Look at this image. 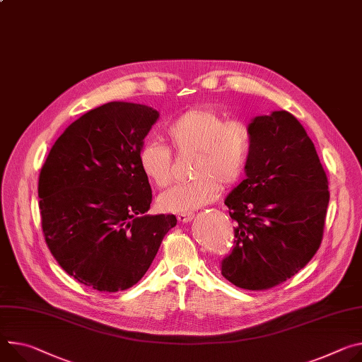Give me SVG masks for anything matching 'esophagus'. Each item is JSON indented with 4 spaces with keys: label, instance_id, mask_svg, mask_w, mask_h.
I'll return each instance as SVG.
<instances>
[{
    "label": "esophagus",
    "instance_id": "obj_1",
    "mask_svg": "<svg viewBox=\"0 0 362 362\" xmlns=\"http://www.w3.org/2000/svg\"><path fill=\"white\" fill-rule=\"evenodd\" d=\"M176 218H177L179 222L185 223V222H189L193 218V214L192 212H183V214H177Z\"/></svg>",
    "mask_w": 362,
    "mask_h": 362
}]
</instances>
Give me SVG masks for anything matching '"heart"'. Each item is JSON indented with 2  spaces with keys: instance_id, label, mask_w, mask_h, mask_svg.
I'll return each instance as SVG.
<instances>
[{
  "instance_id": "heart-1",
  "label": "heart",
  "mask_w": 362,
  "mask_h": 362,
  "mask_svg": "<svg viewBox=\"0 0 362 362\" xmlns=\"http://www.w3.org/2000/svg\"><path fill=\"white\" fill-rule=\"evenodd\" d=\"M164 137L177 156L193 154V180L172 186L160 194L158 205L168 212H189L212 202L219 189L235 186L244 176L252 154V131L243 119H225L211 108H194L176 117ZM169 147L147 141L139 150L144 177L158 189L173 180V154Z\"/></svg>"
}]
</instances>
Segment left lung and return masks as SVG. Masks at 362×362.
Listing matches in <instances>:
<instances>
[{
  "mask_svg": "<svg viewBox=\"0 0 362 362\" xmlns=\"http://www.w3.org/2000/svg\"><path fill=\"white\" fill-rule=\"evenodd\" d=\"M252 154L225 199L235 221L221 274L244 290H267L298 274L320 247L329 204L327 177L299 119L287 111L255 117Z\"/></svg>",
  "mask_w": 362,
  "mask_h": 362,
  "instance_id": "obj_1",
  "label": "left lung"
}]
</instances>
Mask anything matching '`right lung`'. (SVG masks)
Masks as SVG:
<instances>
[{
  "label": "right lung",
  "instance_id": "1",
  "mask_svg": "<svg viewBox=\"0 0 362 362\" xmlns=\"http://www.w3.org/2000/svg\"><path fill=\"white\" fill-rule=\"evenodd\" d=\"M157 118L140 104L93 108L63 131L40 170L46 244L64 272L98 291L133 287L176 225L175 215H146L151 187L139 150Z\"/></svg>",
  "mask_w": 362,
  "mask_h": 362
}]
</instances>
